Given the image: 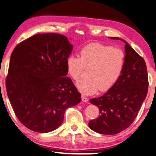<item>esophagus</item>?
Here are the masks:
<instances>
[{"instance_id": "34e87169", "label": "esophagus", "mask_w": 156, "mask_h": 156, "mask_svg": "<svg viewBox=\"0 0 156 156\" xmlns=\"http://www.w3.org/2000/svg\"><path fill=\"white\" fill-rule=\"evenodd\" d=\"M88 99L87 97H86L84 96V95H82V101L86 103V102L88 101Z\"/></svg>"}]
</instances>
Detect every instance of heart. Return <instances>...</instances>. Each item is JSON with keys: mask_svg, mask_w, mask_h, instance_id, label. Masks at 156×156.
Instances as JSON below:
<instances>
[{"mask_svg": "<svg viewBox=\"0 0 156 156\" xmlns=\"http://www.w3.org/2000/svg\"><path fill=\"white\" fill-rule=\"evenodd\" d=\"M80 57L69 55L66 59L68 74L73 80H80L84 68H88V78L78 82L82 93L92 94L99 90L105 92L114 86L123 71L125 53L119 48L94 42L81 49Z\"/></svg>", "mask_w": 156, "mask_h": 156, "instance_id": "b5f03b06", "label": "heart"}]
</instances>
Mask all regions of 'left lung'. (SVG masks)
I'll use <instances>...</instances> for the list:
<instances>
[{"instance_id":"8db88e82","label":"left lung","mask_w":156,"mask_h":156,"mask_svg":"<svg viewBox=\"0 0 156 156\" xmlns=\"http://www.w3.org/2000/svg\"><path fill=\"white\" fill-rule=\"evenodd\" d=\"M125 64L114 86L103 96L89 101L99 109V116L88 123L91 130L103 135H115L126 129L136 118L148 92V76L143 58L124 40Z\"/></svg>"}]
</instances>
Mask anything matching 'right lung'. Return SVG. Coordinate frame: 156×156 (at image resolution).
Here are the masks:
<instances>
[{
	"instance_id": "obj_1",
	"label": "right lung",
	"mask_w": 156,
	"mask_h": 156,
	"mask_svg": "<svg viewBox=\"0 0 156 156\" xmlns=\"http://www.w3.org/2000/svg\"><path fill=\"white\" fill-rule=\"evenodd\" d=\"M73 48L66 36L37 34L18 44L11 55L6 88L15 114L37 133L57 129L66 110L81 94L67 77L66 59Z\"/></svg>"
}]
</instances>
